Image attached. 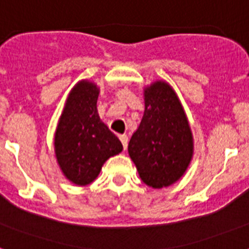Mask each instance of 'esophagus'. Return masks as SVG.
<instances>
[{"mask_svg": "<svg viewBox=\"0 0 249 249\" xmlns=\"http://www.w3.org/2000/svg\"><path fill=\"white\" fill-rule=\"evenodd\" d=\"M119 139L121 141V144H123L124 150H126V148H128V137H126V135H119Z\"/></svg>", "mask_w": 249, "mask_h": 249, "instance_id": "1", "label": "esophagus"}]
</instances>
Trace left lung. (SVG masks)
<instances>
[{"instance_id": "1", "label": "left lung", "mask_w": 249, "mask_h": 249, "mask_svg": "<svg viewBox=\"0 0 249 249\" xmlns=\"http://www.w3.org/2000/svg\"><path fill=\"white\" fill-rule=\"evenodd\" d=\"M145 110L128 150L144 183L162 189L181 178L192 158V135L176 93L166 82L144 91Z\"/></svg>"}]
</instances>
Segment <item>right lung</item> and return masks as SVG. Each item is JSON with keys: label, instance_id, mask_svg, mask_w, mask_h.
Listing matches in <instances>:
<instances>
[{"label": "right lung", "instance_id": "1", "mask_svg": "<svg viewBox=\"0 0 249 249\" xmlns=\"http://www.w3.org/2000/svg\"><path fill=\"white\" fill-rule=\"evenodd\" d=\"M97 97L96 85L79 82L67 100L54 138L60 170L79 186L92 182L102 164L123 150L118 137L100 120Z\"/></svg>", "mask_w": 249, "mask_h": 249}]
</instances>
